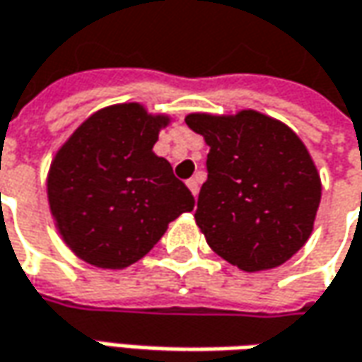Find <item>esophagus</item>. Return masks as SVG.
<instances>
[{
	"label": "esophagus",
	"instance_id": "obj_1",
	"mask_svg": "<svg viewBox=\"0 0 362 362\" xmlns=\"http://www.w3.org/2000/svg\"><path fill=\"white\" fill-rule=\"evenodd\" d=\"M188 184V188H190V192L196 196L198 194V190H200V182H198V178H190V180L186 182Z\"/></svg>",
	"mask_w": 362,
	"mask_h": 362
}]
</instances>
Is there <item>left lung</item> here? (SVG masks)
Returning <instances> with one entry per match:
<instances>
[{
	"label": "left lung",
	"instance_id": "obj_1",
	"mask_svg": "<svg viewBox=\"0 0 362 362\" xmlns=\"http://www.w3.org/2000/svg\"><path fill=\"white\" fill-rule=\"evenodd\" d=\"M186 124L210 146L194 214L206 243L246 272L286 262L308 240L320 204V178L305 144L255 110L190 114Z\"/></svg>",
	"mask_w": 362,
	"mask_h": 362
}]
</instances>
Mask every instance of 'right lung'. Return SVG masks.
Here are the masks:
<instances>
[{
	"mask_svg": "<svg viewBox=\"0 0 362 362\" xmlns=\"http://www.w3.org/2000/svg\"><path fill=\"white\" fill-rule=\"evenodd\" d=\"M166 116L140 104L95 112L59 148L47 198L62 238L81 260L126 268L148 255L194 196L152 152Z\"/></svg>",
	"mask_w": 362,
	"mask_h": 362,
	"instance_id": "1",
	"label": "right lung"
}]
</instances>
